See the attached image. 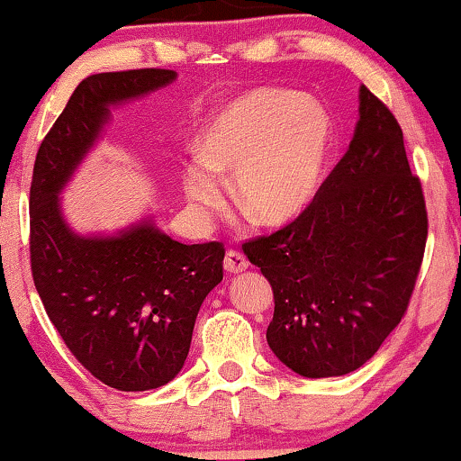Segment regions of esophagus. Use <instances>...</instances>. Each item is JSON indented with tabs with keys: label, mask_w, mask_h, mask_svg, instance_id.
<instances>
[{
	"label": "esophagus",
	"mask_w": 461,
	"mask_h": 461,
	"mask_svg": "<svg viewBox=\"0 0 461 461\" xmlns=\"http://www.w3.org/2000/svg\"><path fill=\"white\" fill-rule=\"evenodd\" d=\"M248 267H249L248 258H245L241 251H237V249L226 251V258H224V270H226V273H230V275L243 273V270Z\"/></svg>",
	"instance_id": "obj_1"
}]
</instances>
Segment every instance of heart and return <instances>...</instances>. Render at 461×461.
Instances as JSON below:
<instances>
[{
  "label": "heart",
  "mask_w": 461,
  "mask_h": 461,
  "mask_svg": "<svg viewBox=\"0 0 461 461\" xmlns=\"http://www.w3.org/2000/svg\"><path fill=\"white\" fill-rule=\"evenodd\" d=\"M323 104L279 87H256L220 106L199 144L201 159L182 167L186 203L203 216L226 205L232 176L239 210L264 226L292 222L311 205L330 153Z\"/></svg>",
  "instance_id": "1"
}]
</instances>
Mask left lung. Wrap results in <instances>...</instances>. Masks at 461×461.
<instances>
[{
  "label": "left lung",
  "mask_w": 461,
  "mask_h": 461,
  "mask_svg": "<svg viewBox=\"0 0 461 461\" xmlns=\"http://www.w3.org/2000/svg\"><path fill=\"white\" fill-rule=\"evenodd\" d=\"M426 237L401 125L361 86L355 136L312 203L285 229L243 243L273 287L270 350L304 377L367 363L407 311Z\"/></svg>",
  "instance_id": "left-lung-1"
}]
</instances>
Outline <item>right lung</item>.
I'll list each match as a JSON object with an SVG mask.
<instances>
[{
    "mask_svg": "<svg viewBox=\"0 0 461 461\" xmlns=\"http://www.w3.org/2000/svg\"><path fill=\"white\" fill-rule=\"evenodd\" d=\"M174 79L167 68L86 77L43 138L31 180L37 294L73 357L123 393L159 388L180 374L199 308L222 281L224 245L174 241L153 218L115 235H79L62 216L60 193L103 134L111 106Z\"/></svg>",
    "mask_w": 461,
    "mask_h": 461,
    "instance_id": "add662e5",
    "label": "right lung"
}]
</instances>
